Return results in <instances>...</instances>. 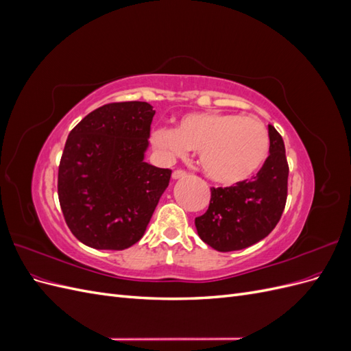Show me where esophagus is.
<instances>
[{"mask_svg": "<svg viewBox=\"0 0 351 351\" xmlns=\"http://www.w3.org/2000/svg\"><path fill=\"white\" fill-rule=\"evenodd\" d=\"M187 176V173L184 171V169H174L173 171V178H182V177H186Z\"/></svg>", "mask_w": 351, "mask_h": 351, "instance_id": "1", "label": "esophagus"}]
</instances>
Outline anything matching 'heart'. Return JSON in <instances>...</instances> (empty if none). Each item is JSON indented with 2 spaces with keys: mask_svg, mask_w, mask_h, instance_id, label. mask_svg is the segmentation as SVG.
Masks as SVG:
<instances>
[{
  "mask_svg": "<svg viewBox=\"0 0 351 351\" xmlns=\"http://www.w3.org/2000/svg\"><path fill=\"white\" fill-rule=\"evenodd\" d=\"M152 146L165 159L197 151L202 171L212 182L237 184L256 174L269 155V133L256 119L228 112H192L176 129L159 127Z\"/></svg>",
  "mask_w": 351,
  "mask_h": 351,
  "instance_id": "obj_1",
  "label": "heart"
}]
</instances>
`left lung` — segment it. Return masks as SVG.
I'll return each mask as SVG.
<instances>
[{
	"instance_id": "left-lung-1",
	"label": "left lung",
	"mask_w": 351,
	"mask_h": 351,
	"mask_svg": "<svg viewBox=\"0 0 351 351\" xmlns=\"http://www.w3.org/2000/svg\"><path fill=\"white\" fill-rule=\"evenodd\" d=\"M269 156L252 180L210 187L209 206L195 219L199 237L218 252L246 249L278 224L289 190V162L281 134L268 125Z\"/></svg>"
}]
</instances>
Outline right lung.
Segmentation results:
<instances>
[{"label": "right lung", "mask_w": 351, "mask_h": 351, "mask_svg": "<svg viewBox=\"0 0 351 351\" xmlns=\"http://www.w3.org/2000/svg\"><path fill=\"white\" fill-rule=\"evenodd\" d=\"M155 111L147 102L102 105L70 132L58 167L66 224L83 244L123 250L139 241L171 169L143 161Z\"/></svg>", "instance_id": "right-lung-1"}]
</instances>
